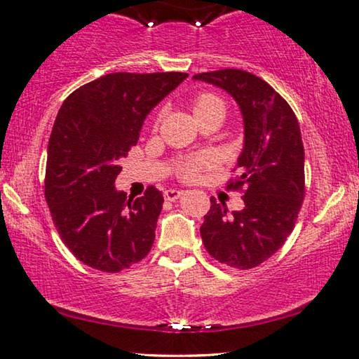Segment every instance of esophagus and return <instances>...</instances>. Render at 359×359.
Returning <instances> with one entry per match:
<instances>
[{
    "instance_id": "esophagus-1",
    "label": "esophagus",
    "mask_w": 359,
    "mask_h": 359,
    "mask_svg": "<svg viewBox=\"0 0 359 359\" xmlns=\"http://www.w3.org/2000/svg\"><path fill=\"white\" fill-rule=\"evenodd\" d=\"M182 195H184V190H177V189H169V190L164 191V198L168 201L179 200Z\"/></svg>"
}]
</instances>
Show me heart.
<instances>
[{"instance_id": "b5f03b06", "label": "heart", "mask_w": 359, "mask_h": 359, "mask_svg": "<svg viewBox=\"0 0 359 359\" xmlns=\"http://www.w3.org/2000/svg\"><path fill=\"white\" fill-rule=\"evenodd\" d=\"M215 109H223L224 110V102L218 97V95H215V94H208V93L200 94L198 97H195L194 102H191V110H194L195 117H196V115L210 112V110H215ZM208 164L210 163H208V159H206V158H191V159L185 161V163L182 164L180 175L187 180H194V179L198 177V174Z\"/></svg>"}]
</instances>
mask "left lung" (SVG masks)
I'll use <instances>...</instances> for the list:
<instances>
[{"label": "left lung", "mask_w": 359, "mask_h": 359, "mask_svg": "<svg viewBox=\"0 0 359 359\" xmlns=\"http://www.w3.org/2000/svg\"><path fill=\"white\" fill-rule=\"evenodd\" d=\"M224 89L244 118L239 175L228 189L245 185L244 208L229 213L211 196L200 228L208 254L231 269L249 270L270 259L291 234L304 200V146L292 109L269 83L242 69L195 74Z\"/></svg>", "instance_id": "obj_1"}]
</instances>
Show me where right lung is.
<instances>
[{
  "label": "right lung",
  "instance_id": "1",
  "mask_svg": "<svg viewBox=\"0 0 359 359\" xmlns=\"http://www.w3.org/2000/svg\"><path fill=\"white\" fill-rule=\"evenodd\" d=\"M187 73H110L69 94L57 115L47 151L45 200L72 254L90 269L115 273L148 255L163 194L140 198L115 189L148 114Z\"/></svg>",
  "mask_w": 359,
  "mask_h": 359
}]
</instances>
